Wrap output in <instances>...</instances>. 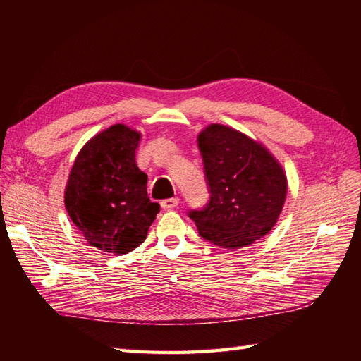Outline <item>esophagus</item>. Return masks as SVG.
<instances>
[{"label": "esophagus", "instance_id": "obj_1", "mask_svg": "<svg viewBox=\"0 0 361 361\" xmlns=\"http://www.w3.org/2000/svg\"><path fill=\"white\" fill-rule=\"evenodd\" d=\"M179 204V199L178 197H171V199H166L161 202V206L164 209H173V207H176Z\"/></svg>", "mask_w": 361, "mask_h": 361}]
</instances>
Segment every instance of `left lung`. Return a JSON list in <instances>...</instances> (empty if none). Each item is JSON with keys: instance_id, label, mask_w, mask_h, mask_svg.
I'll list each match as a JSON object with an SVG mask.
<instances>
[{"instance_id": "8db88e82", "label": "left lung", "mask_w": 361, "mask_h": 361, "mask_svg": "<svg viewBox=\"0 0 361 361\" xmlns=\"http://www.w3.org/2000/svg\"><path fill=\"white\" fill-rule=\"evenodd\" d=\"M209 200L188 216L211 244L238 250L264 238L277 223L288 182L279 162L256 141L223 125L199 135Z\"/></svg>"}]
</instances>
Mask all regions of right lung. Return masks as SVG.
I'll use <instances>...</instances> for the list:
<instances>
[{
  "mask_svg": "<svg viewBox=\"0 0 361 361\" xmlns=\"http://www.w3.org/2000/svg\"><path fill=\"white\" fill-rule=\"evenodd\" d=\"M140 134L113 125L93 137L75 159L64 192L73 224L104 253L126 255L147 236L159 204L147 195V176L137 167Z\"/></svg>",
  "mask_w": 361,
  "mask_h": 361,
  "instance_id": "right-lung-1",
  "label": "right lung"
}]
</instances>
